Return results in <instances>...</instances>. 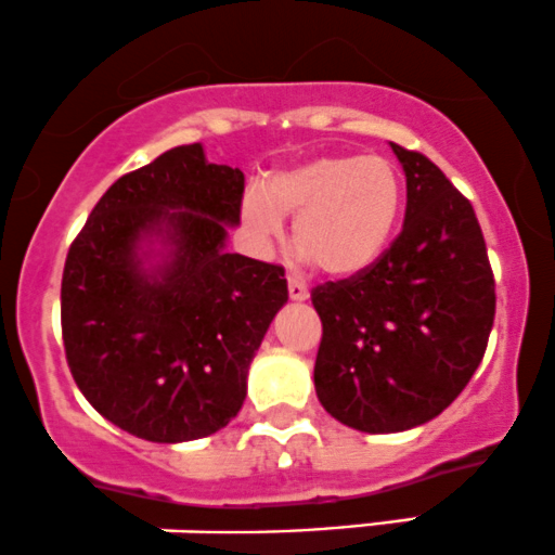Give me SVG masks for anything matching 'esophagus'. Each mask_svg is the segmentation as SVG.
Wrapping results in <instances>:
<instances>
[{
	"instance_id": "esophagus-1",
	"label": "esophagus",
	"mask_w": 555,
	"mask_h": 555,
	"mask_svg": "<svg viewBox=\"0 0 555 555\" xmlns=\"http://www.w3.org/2000/svg\"><path fill=\"white\" fill-rule=\"evenodd\" d=\"M287 287H289V297H292V300H306V297H308V284L302 282V279L289 276Z\"/></svg>"
}]
</instances>
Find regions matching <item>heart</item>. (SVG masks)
<instances>
[{"label":"heart","instance_id":"heart-1","mask_svg":"<svg viewBox=\"0 0 555 555\" xmlns=\"http://www.w3.org/2000/svg\"><path fill=\"white\" fill-rule=\"evenodd\" d=\"M403 203L400 173L379 155H324L271 176L242 199L247 229L260 240L295 216V245L321 271L358 273L387 247Z\"/></svg>","mask_w":555,"mask_h":555}]
</instances>
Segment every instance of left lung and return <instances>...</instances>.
Masks as SVG:
<instances>
[{
  "instance_id": "1",
  "label": "left lung",
  "mask_w": 555,
  "mask_h": 555,
  "mask_svg": "<svg viewBox=\"0 0 555 555\" xmlns=\"http://www.w3.org/2000/svg\"><path fill=\"white\" fill-rule=\"evenodd\" d=\"M405 170L403 231L374 263L313 287L321 405L352 429L385 435L442 413L468 385L495 321V276L477 212L416 150Z\"/></svg>"
}]
</instances>
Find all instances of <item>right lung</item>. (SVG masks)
<instances>
[{"instance_id":"obj_1","label":"right lung","mask_w":555,"mask_h":555,"mask_svg":"<svg viewBox=\"0 0 555 555\" xmlns=\"http://www.w3.org/2000/svg\"><path fill=\"white\" fill-rule=\"evenodd\" d=\"M245 173L184 144L124 173L70 242L60 289L68 369L107 422L150 442L208 437L236 416L247 369L287 302L284 266L227 253ZM175 258L144 274L139 235Z\"/></svg>"}]
</instances>
